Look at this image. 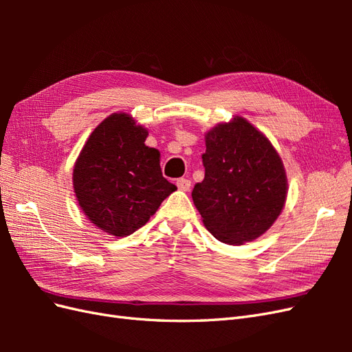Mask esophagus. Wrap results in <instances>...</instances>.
<instances>
[{
  "label": "esophagus",
  "mask_w": 352,
  "mask_h": 352,
  "mask_svg": "<svg viewBox=\"0 0 352 352\" xmlns=\"http://www.w3.org/2000/svg\"><path fill=\"white\" fill-rule=\"evenodd\" d=\"M176 185L180 190H189L190 188V180L189 179H185V177H180L176 180Z\"/></svg>",
  "instance_id": "34e87169"
}]
</instances>
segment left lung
<instances>
[{"instance_id":"8db88e82","label":"left lung","mask_w":352,"mask_h":352,"mask_svg":"<svg viewBox=\"0 0 352 352\" xmlns=\"http://www.w3.org/2000/svg\"><path fill=\"white\" fill-rule=\"evenodd\" d=\"M206 176L192 190L202 223L212 236L242 245L267 232L283 210L287 179L272 142L233 117L206 133Z\"/></svg>"}]
</instances>
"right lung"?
Wrapping results in <instances>:
<instances>
[{"label": "right lung", "instance_id": "add662e5", "mask_svg": "<svg viewBox=\"0 0 352 352\" xmlns=\"http://www.w3.org/2000/svg\"><path fill=\"white\" fill-rule=\"evenodd\" d=\"M146 136L132 116L113 113L95 127L74 163L79 206L109 235H132L177 189L163 177L160 151L145 145Z\"/></svg>", "mask_w": 352, "mask_h": 352}]
</instances>
